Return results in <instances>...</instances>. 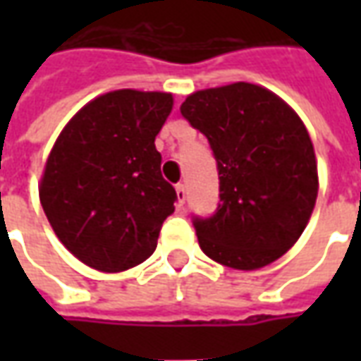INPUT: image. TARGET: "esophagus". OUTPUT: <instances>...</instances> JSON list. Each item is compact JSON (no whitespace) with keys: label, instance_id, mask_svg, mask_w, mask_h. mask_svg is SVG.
I'll list each match as a JSON object with an SVG mask.
<instances>
[{"label":"esophagus","instance_id":"obj_1","mask_svg":"<svg viewBox=\"0 0 361 361\" xmlns=\"http://www.w3.org/2000/svg\"><path fill=\"white\" fill-rule=\"evenodd\" d=\"M176 197H178V203L180 204L185 203L188 193H185V185H183V183H178V185H176Z\"/></svg>","mask_w":361,"mask_h":361}]
</instances>
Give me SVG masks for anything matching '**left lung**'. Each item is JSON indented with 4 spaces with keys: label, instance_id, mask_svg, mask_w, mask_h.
<instances>
[{
    "label": "left lung",
    "instance_id": "obj_1",
    "mask_svg": "<svg viewBox=\"0 0 361 361\" xmlns=\"http://www.w3.org/2000/svg\"><path fill=\"white\" fill-rule=\"evenodd\" d=\"M180 110L219 166V209L193 222L201 250L238 271L271 265L300 240L317 201V158L303 121L272 90L242 81L197 90Z\"/></svg>",
    "mask_w": 361,
    "mask_h": 361
}]
</instances>
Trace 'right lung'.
Masks as SVG:
<instances>
[{
  "mask_svg": "<svg viewBox=\"0 0 361 361\" xmlns=\"http://www.w3.org/2000/svg\"><path fill=\"white\" fill-rule=\"evenodd\" d=\"M172 92L119 89L96 96L67 121L38 183L59 242L100 272L137 267L157 250L176 189L162 178L154 139Z\"/></svg>",
  "mask_w": 361,
  "mask_h": 361,
  "instance_id": "obj_1",
  "label": "right lung"
}]
</instances>
